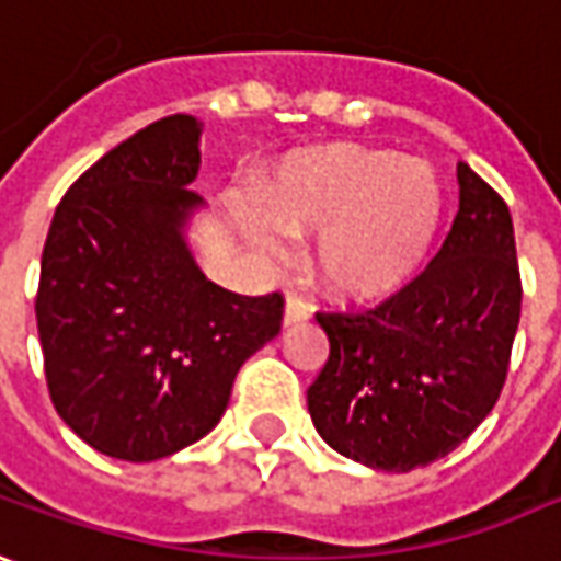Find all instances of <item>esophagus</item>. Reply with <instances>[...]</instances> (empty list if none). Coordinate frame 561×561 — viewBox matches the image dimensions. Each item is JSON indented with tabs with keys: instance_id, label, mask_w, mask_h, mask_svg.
<instances>
[{
	"instance_id": "esophagus-1",
	"label": "esophagus",
	"mask_w": 561,
	"mask_h": 561,
	"mask_svg": "<svg viewBox=\"0 0 561 561\" xmlns=\"http://www.w3.org/2000/svg\"><path fill=\"white\" fill-rule=\"evenodd\" d=\"M308 314H311V308L299 299V296H287V306H284V324H299V321H306Z\"/></svg>"
}]
</instances>
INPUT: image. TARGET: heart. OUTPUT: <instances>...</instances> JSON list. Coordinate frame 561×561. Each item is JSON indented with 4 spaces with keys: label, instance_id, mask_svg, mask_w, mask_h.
Wrapping results in <instances>:
<instances>
[{
    "label": "heart",
    "instance_id": "obj_1",
    "mask_svg": "<svg viewBox=\"0 0 561 561\" xmlns=\"http://www.w3.org/2000/svg\"><path fill=\"white\" fill-rule=\"evenodd\" d=\"M447 194L432 163L364 145H324L287 157L262 184V206L240 228L262 253L318 231L311 268L342 302H382L411 287L435 255Z\"/></svg>",
    "mask_w": 561,
    "mask_h": 561
}]
</instances>
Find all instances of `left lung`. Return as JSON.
<instances>
[{
    "label": "left lung",
    "instance_id": "1",
    "mask_svg": "<svg viewBox=\"0 0 561 561\" xmlns=\"http://www.w3.org/2000/svg\"><path fill=\"white\" fill-rule=\"evenodd\" d=\"M460 213L430 268L374 308L318 311L330 355L308 386L314 430L382 472L442 460L476 432L510 370L522 314L513 216L457 167Z\"/></svg>",
    "mask_w": 561,
    "mask_h": 561
}]
</instances>
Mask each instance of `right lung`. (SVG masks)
Listing matches in <instances>:
<instances>
[{
    "label": "right lung",
    "mask_w": 561,
    "mask_h": 561,
    "mask_svg": "<svg viewBox=\"0 0 561 561\" xmlns=\"http://www.w3.org/2000/svg\"><path fill=\"white\" fill-rule=\"evenodd\" d=\"M201 123L172 114L89 167L55 209L36 293L51 404L85 445L150 463L201 442L284 296L206 280L184 243Z\"/></svg>",
    "instance_id": "1"
}]
</instances>
